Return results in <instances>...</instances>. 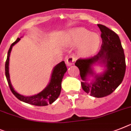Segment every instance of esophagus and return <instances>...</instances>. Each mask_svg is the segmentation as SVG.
<instances>
[{"instance_id":"1","label":"esophagus","mask_w":131,"mask_h":131,"mask_svg":"<svg viewBox=\"0 0 131 131\" xmlns=\"http://www.w3.org/2000/svg\"><path fill=\"white\" fill-rule=\"evenodd\" d=\"M75 60V57H73V56H69L67 59V60H66V64H67V65L68 67H70V66L72 65V64H74Z\"/></svg>"}]
</instances>
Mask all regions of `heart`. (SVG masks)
Returning a JSON list of instances; mask_svg holds the SVG:
<instances>
[{
    "label": "heart",
    "instance_id": "b5f03b06",
    "mask_svg": "<svg viewBox=\"0 0 131 131\" xmlns=\"http://www.w3.org/2000/svg\"><path fill=\"white\" fill-rule=\"evenodd\" d=\"M64 42L69 47L77 46V52L80 57L88 58L96 53L99 47V35L91 32L84 28H75L68 30Z\"/></svg>",
    "mask_w": 131,
    "mask_h": 131
}]
</instances>
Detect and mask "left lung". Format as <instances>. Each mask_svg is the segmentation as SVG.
<instances>
[{"label":"left lung","instance_id":"1","mask_svg":"<svg viewBox=\"0 0 131 131\" xmlns=\"http://www.w3.org/2000/svg\"><path fill=\"white\" fill-rule=\"evenodd\" d=\"M103 43L99 53L90 59H78L74 63L79 68L82 81L81 86L87 94L101 98L111 94L121 84L126 71L124 50L119 37L103 25H98ZM95 65L104 67V71L96 73ZM89 78H93L88 82Z\"/></svg>","mask_w":131,"mask_h":131}]
</instances>
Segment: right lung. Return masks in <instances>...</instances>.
<instances>
[{
  "mask_svg": "<svg viewBox=\"0 0 131 131\" xmlns=\"http://www.w3.org/2000/svg\"><path fill=\"white\" fill-rule=\"evenodd\" d=\"M21 38V37H20ZM20 38H18L16 41L14 42L10 47L8 52L7 54V59L5 63V75H6V80L8 81L10 91L13 94L16 96L20 101H23L24 103L30 104L35 106H47L49 104H52L53 102L58 99L60 95L61 91V82L63 79V77L65 72L67 71V68L66 67L64 61H62L60 63L57 64V65L53 68L52 72L51 73L50 80L49 84L40 93L32 96H24L19 94L16 92L13 88V85L10 82L9 74V58L10 52H11L13 47L15 44H16Z\"/></svg>",
  "mask_w": 131,
  "mask_h": 131,
  "instance_id": "1",
  "label": "right lung"
}]
</instances>
